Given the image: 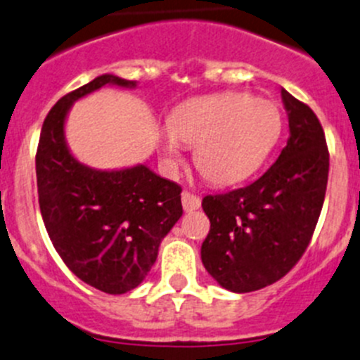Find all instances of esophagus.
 Returning <instances> with one entry per match:
<instances>
[{
  "label": "esophagus",
  "mask_w": 360,
  "mask_h": 360,
  "mask_svg": "<svg viewBox=\"0 0 360 360\" xmlns=\"http://www.w3.org/2000/svg\"><path fill=\"white\" fill-rule=\"evenodd\" d=\"M181 202H183V209L186 210V212H193V210L200 209V198L197 197V195L190 193V191H183V195H181Z\"/></svg>",
  "instance_id": "1"
}]
</instances>
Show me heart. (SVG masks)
Returning <instances> with one entry per match:
<instances>
[{
  "instance_id": "heart-1",
  "label": "heart",
  "mask_w": 360,
  "mask_h": 360,
  "mask_svg": "<svg viewBox=\"0 0 360 360\" xmlns=\"http://www.w3.org/2000/svg\"><path fill=\"white\" fill-rule=\"evenodd\" d=\"M160 143L167 165L181 160V144L195 146L202 176L226 186L249 177L266 160L282 132V115L271 101L245 94H216L179 104Z\"/></svg>"
}]
</instances>
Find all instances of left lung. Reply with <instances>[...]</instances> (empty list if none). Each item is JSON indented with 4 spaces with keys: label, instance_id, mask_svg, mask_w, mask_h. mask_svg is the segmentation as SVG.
<instances>
[{
    "label": "left lung",
    "instance_id": "left-lung-1",
    "mask_svg": "<svg viewBox=\"0 0 360 360\" xmlns=\"http://www.w3.org/2000/svg\"><path fill=\"white\" fill-rule=\"evenodd\" d=\"M289 139L277 162L249 186L202 200L210 230L202 263L231 292L263 289L303 256L321 216L329 151L315 112L285 89Z\"/></svg>",
    "mask_w": 360,
    "mask_h": 360
}]
</instances>
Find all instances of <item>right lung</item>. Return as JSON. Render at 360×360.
<instances>
[{"label":"right lung","instance_id":"right-lung-1","mask_svg":"<svg viewBox=\"0 0 360 360\" xmlns=\"http://www.w3.org/2000/svg\"><path fill=\"white\" fill-rule=\"evenodd\" d=\"M106 85L136 89L137 82L101 75L64 96L43 122L36 179L43 223L66 266L99 291L125 294L150 274L183 205L181 188L144 163L103 170L71 153L66 120L72 104Z\"/></svg>","mask_w":360,"mask_h":360}]
</instances>
